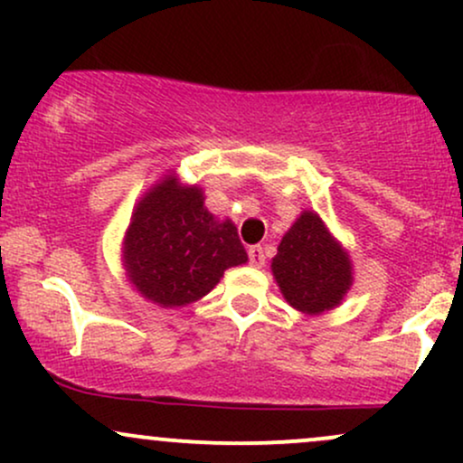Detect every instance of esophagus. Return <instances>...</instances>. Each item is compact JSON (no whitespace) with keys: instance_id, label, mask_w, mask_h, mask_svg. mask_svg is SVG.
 I'll list each match as a JSON object with an SVG mask.
<instances>
[{"instance_id":"obj_1","label":"esophagus","mask_w":463,"mask_h":463,"mask_svg":"<svg viewBox=\"0 0 463 463\" xmlns=\"http://www.w3.org/2000/svg\"><path fill=\"white\" fill-rule=\"evenodd\" d=\"M248 259H250V265L252 268H263L265 265V254H263V248L261 246H252L248 250Z\"/></svg>"}]
</instances>
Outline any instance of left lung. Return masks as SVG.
<instances>
[{
  "mask_svg": "<svg viewBox=\"0 0 463 463\" xmlns=\"http://www.w3.org/2000/svg\"><path fill=\"white\" fill-rule=\"evenodd\" d=\"M272 274L285 300L309 316L335 309L353 285L348 252L313 211H302L285 232Z\"/></svg>",
  "mask_w": 463,
  "mask_h": 463,
  "instance_id": "obj_1",
  "label": "left lung"
}]
</instances>
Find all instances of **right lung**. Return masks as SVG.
<instances>
[{
  "mask_svg": "<svg viewBox=\"0 0 463 463\" xmlns=\"http://www.w3.org/2000/svg\"><path fill=\"white\" fill-rule=\"evenodd\" d=\"M121 252L135 289L165 309L200 300L228 268L248 261L235 224L209 213L202 189L174 174L139 200Z\"/></svg>",
  "mask_w": 463,
  "mask_h": 463,
  "instance_id": "obj_1",
  "label": "right lung"
}]
</instances>
